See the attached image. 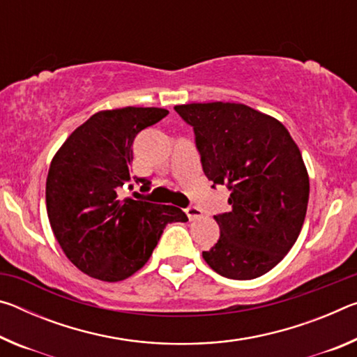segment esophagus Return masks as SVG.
Wrapping results in <instances>:
<instances>
[{
    "label": "esophagus",
    "mask_w": 357,
    "mask_h": 357,
    "mask_svg": "<svg viewBox=\"0 0 357 357\" xmlns=\"http://www.w3.org/2000/svg\"><path fill=\"white\" fill-rule=\"evenodd\" d=\"M185 214L189 217V220H197L200 219V217H203V211L197 206H189L185 209Z\"/></svg>",
    "instance_id": "1"
}]
</instances>
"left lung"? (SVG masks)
<instances>
[{
    "instance_id": "left-lung-1",
    "label": "left lung",
    "mask_w": 357,
    "mask_h": 357,
    "mask_svg": "<svg viewBox=\"0 0 357 357\" xmlns=\"http://www.w3.org/2000/svg\"><path fill=\"white\" fill-rule=\"evenodd\" d=\"M193 128L202 167L227 185L229 213L214 215L220 238L203 258L217 274L250 280L294 245L309 203V174L298 144L275 118L244 104L176 105Z\"/></svg>"
}]
</instances>
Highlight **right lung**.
Wrapping results in <instances>:
<instances>
[{
    "instance_id": "1",
    "label": "right lung",
    "mask_w": 357,
    "mask_h": 357,
    "mask_svg": "<svg viewBox=\"0 0 357 357\" xmlns=\"http://www.w3.org/2000/svg\"><path fill=\"white\" fill-rule=\"evenodd\" d=\"M168 110L124 107L93 114L53 157L45 185L48 220L72 263L104 282H119L142 269L167 223L187 222L176 206L121 198L149 179L130 173L138 132L159 123Z\"/></svg>"
}]
</instances>
